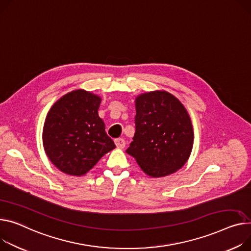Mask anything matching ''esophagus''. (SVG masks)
I'll use <instances>...</instances> for the list:
<instances>
[{"instance_id": "1", "label": "esophagus", "mask_w": 251, "mask_h": 251, "mask_svg": "<svg viewBox=\"0 0 251 251\" xmlns=\"http://www.w3.org/2000/svg\"><path fill=\"white\" fill-rule=\"evenodd\" d=\"M114 143H115V146H117V148L119 149H124L126 146V141L123 138L114 140Z\"/></svg>"}]
</instances>
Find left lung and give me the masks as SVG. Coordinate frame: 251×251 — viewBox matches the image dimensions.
<instances>
[{
	"label": "left lung",
	"instance_id": "left-lung-1",
	"mask_svg": "<svg viewBox=\"0 0 251 251\" xmlns=\"http://www.w3.org/2000/svg\"><path fill=\"white\" fill-rule=\"evenodd\" d=\"M136 132L126 152L152 178L173 174L188 161L194 142L189 114L174 95L151 91L136 99Z\"/></svg>",
	"mask_w": 251,
	"mask_h": 251
}]
</instances>
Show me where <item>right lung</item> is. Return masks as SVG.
I'll return each mask as SVG.
<instances>
[{
	"mask_svg": "<svg viewBox=\"0 0 251 251\" xmlns=\"http://www.w3.org/2000/svg\"><path fill=\"white\" fill-rule=\"evenodd\" d=\"M100 96L83 89L63 95L47 113L43 146L47 157L61 172L83 176L115 148L99 117Z\"/></svg>",
	"mask_w": 251,
	"mask_h": 251,
	"instance_id": "add662e5",
	"label": "right lung"
}]
</instances>
